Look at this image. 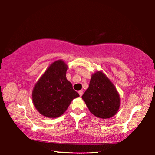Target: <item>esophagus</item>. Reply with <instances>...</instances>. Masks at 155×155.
<instances>
[{"label": "esophagus", "mask_w": 155, "mask_h": 155, "mask_svg": "<svg viewBox=\"0 0 155 155\" xmlns=\"http://www.w3.org/2000/svg\"><path fill=\"white\" fill-rule=\"evenodd\" d=\"M78 94H79L80 96H82V95H83V90H80V91H78Z\"/></svg>", "instance_id": "obj_1"}]
</instances>
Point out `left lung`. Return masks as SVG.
I'll use <instances>...</instances> for the list:
<instances>
[{
    "instance_id": "left-lung-1",
    "label": "left lung",
    "mask_w": 155,
    "mask_h": 155,
    "mask_svg": "<svg viewBox=\"0 0 155 155\" xmlns=\"http://www.w3.org/2000/svg\"><path fill=\"white\" fill-rule=\"evenodd\" d=\"M82 98L91 114L100 118H110L120 108L119 94L111 81L101 71L91 75L90 85Z\"/></svg>"
}]
</instances>
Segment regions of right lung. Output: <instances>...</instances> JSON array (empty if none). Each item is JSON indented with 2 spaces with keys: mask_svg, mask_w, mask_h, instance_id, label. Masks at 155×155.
Masks as SVG:
<instances>
[{
  "mask_svg": "<svg viewBox=\"0 0 155 155\" xmlns=\"http://www.w3.org/2000/svg\"><path fill=\"white\" fill-rule=\"evenodd\" d=\"M68 66L62 60H57L47 68L34 86L32 99L40 114L50 118L61 116L73 99L79 96L67 80Z\"/></svg>",
  "mask_w": 155,
  "mask_h": 155,
  "instance_id": "right-lung-1",
  "label": "right lung"
}]
</instances>
